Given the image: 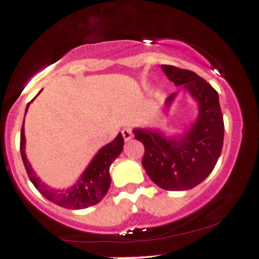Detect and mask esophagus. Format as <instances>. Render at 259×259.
Wrapping results in <instances>:
<instances>
[{
	"instance_id": "obj_1",
	"label": "esophagus",
	"mask_w": 259,
	"mask_h": 259,
	"mask_svg": "<svg viewBox=\"0 0 259 259\" xmlns=\"http://www.w3.org/2000/svg\"><path fill=\"white\" fill-rule=\"evenodd\" d=\"M121 135H123L125 141H129V140L133 138V130L130 129V127H124V129L121 130Z\"/></svg>"
}]
</instances>
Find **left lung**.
<instances>
[{
  "label": "left lung",
  "mask_w": 259,
  "mask_h": 259,
  "mask_svg": "<svg viewBox=\"0 0 259 259\" xmlns=\"http://www.w3.org/2000/svg\"><path fill=\"white\" fill-rule=\"evenodd\" d=\"M175 85H183L200 103L197 121L179 140L165 139L160 133L134 130L135 139L145 146L142 165L160 189L183 191L195 187L212 173L222 153L224 120L218 92L191 70L162 65ZM170 95L167 102L173 101Z\"/></svg>",
  "instance_id": "obj_1"
}]
</instances>
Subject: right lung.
Returning a JSON list of instances; mask_svg holds the SVG:
<instances>
[{
    "instance_id": "right-lung-1",
    "label": "right lung",
    "mask_w": 259,
    "mask_h": 259,
    "mask_svg": "<svg viewBox=\"0 0 259 259\" xmlns=\"http://www.w3.org/2000/svg\"><path fill=\"white\" fill-rule=\"evenodd\" d=\"M26 106V111H28ZM25 111V113H26ZM25 135L24 129L22 126L20 132V154H22L23 163L28 174L29 179L37 191L53 203L58 206L68 208V209H82L90 206H95L105 197L111 185V177H109V167L112 162L119 156L123 150L124 139L121 134H118L111 144L106 145L99 151V153L91 160L90 165L81 175L78 183L68 190H55L49 187L41 181L31 169L30 163L26 159L24 152Z\"/></svg>"
}]
</instances>
